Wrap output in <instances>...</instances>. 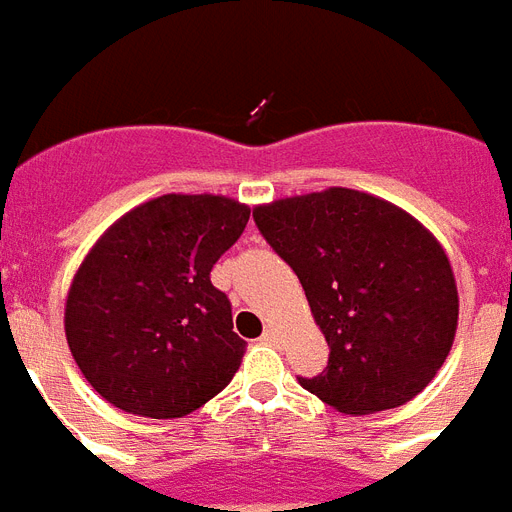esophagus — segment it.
<instances>
[{
    "mask_svg": "<svg viewBox=\"0 0 512 512\" xmlns=\"http://www.w3.org/2000/svg\"><path fill=\"white\" fill-rule=\"evenodd\" d=\"M277 341H280V335H277L275 330H264V335H261V343H272V346H275Z\"/></svg>",
    "mask_w": 512,
    "mask_h": 512,
    "instance_id": "obj_1",
    "label": "esophagus"
}]
</instances>
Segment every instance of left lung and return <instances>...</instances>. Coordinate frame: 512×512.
Returning <instances> with one entry per match:
<instances>
[{
	"label": "left lung",
	"mask_w": 512,
	"mask_h": 512,
	"mask_svg": "<svg viewBox=\"0 0 512 512\" xmlns=\"http://www.w3.org/2000/svg\"><path fill=\"white\" fill-rule=\"evenodd\" d=\"M298 275L330 346L327 367L298 378L346 415L410 402L444 365L457 330V285L444 248L388 200L346 187L253 211Z\"/></svg>",
	"instance_id": "obj_1"
}]
</instances>
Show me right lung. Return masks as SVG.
<instances>
[{
  "label": "right lung",
  "instance_id": "obj_1",
  "mask_svg": "<svg viewBox=\"0 0 512 512\" xmlns=\"http://www.w3.org/2000/svg\"><path fill=\"white\" fill-rule=\"evenodd\" d=\"M251 208L224 195H161L124 214L81 261L65 338L89 386L142 418H185L240 367L245 341L211 269Z\"/></svg>",
  "mask_w": 512,
  "mask_h": 512
}]
</instances>
